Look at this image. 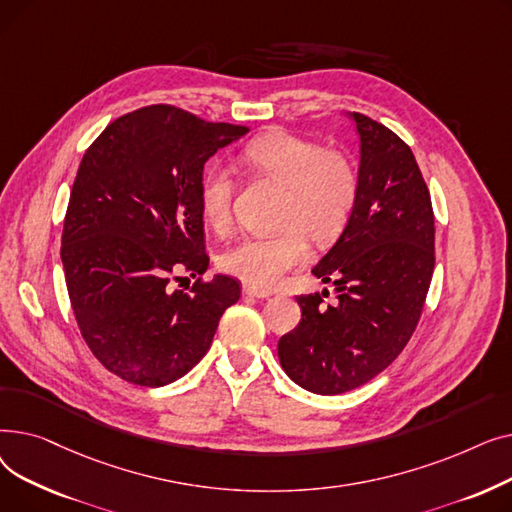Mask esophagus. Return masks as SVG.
Returning <instances> with one entry per match:
<instances>
[{"label": "esophagus", "instance_id": "1", "mask_svg": "<svg viewBox=\"0 0 512 512\" xmlns=\"http://www.w3.org/2000/svg\"><path fill=\"white\" fill-rule=\"evenodd\" d=\"M242 292H245L247 297H255V299H270L272 297L270 290L259 288V286H245V288H242Z\"/></svg>", "mask_w": 512, "mask_h": 512}]
</instances>
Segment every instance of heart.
Here are the masks:
<instances>
[{"mask_svg": "<svg viewBox=\"0 0 512 512\" xmlns=\"http://www.w3.org/2000/svg\"><path fill=\"white\" fill-rule=\"evenodd\" d=\"M240 157L253 172L286 186L278 215L282 230L240 238L220 263L238 280L272 288L307 257L305 231L317 242H330L344 230L359 199V174L346 155L284 130L253 139ZM234 186V174L224 164H211L201 176V213L215 232L232 226Z\"/></svg>", "mask_w": 512, "mask_h": 512, "instance_id": "heart-1", "label": "heart"}]
</instances>
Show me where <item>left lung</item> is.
<instances>
[{
  "label": "left lung",
  "instance_id": "left-lung-1",
  "mask_svg": "<svg viewBox=\"0 0 512 512\" xmlns=\"http://www.w3.org/2000/svg\"><path fill=\"white\" fill-rule=\"evenodd\" d=\"M359 137V199L334 247L311 270L334 282L297 297L301 324L278 342L288 378L315 394L355 390L382 373L413 336L434 274L432 199L409 145L346 112Z\"/></svg>",
  "mask_w": 512,
  "mask_h": 512
}]
</instances>
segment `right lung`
<instances>
[{
    "instance_id": "obj_1",
    "label": "right lung",
    "mask_w": 512,
    "mask_h": 512,
    "mask_svg": "<svg viewBox=\"0 0 512 512\" xmlns=\"http://www.w3.org/2000/svg\"><path fill=\"white\" fill-rule=\"evenodd\" d=\"M249 128L149 105L107 126L80 161L62 234L76 324L99 363L139 386H166L209 351L240 299L215 274L188 292L176 270L205 274L199 182L205 161Z\"/></svg>"
}]
</instances>
